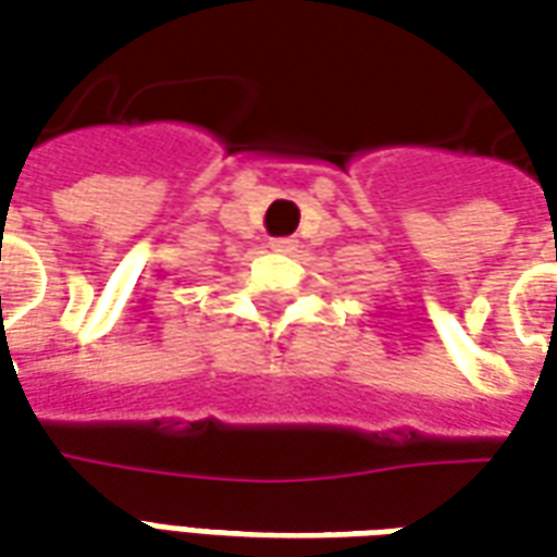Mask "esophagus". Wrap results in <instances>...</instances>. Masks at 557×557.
I'll use <instances>...</instances> for the list:
<instances>
[{"label":"esophagus","instance_id":"obj_1","mask_svg":"<svg viewBox=\"0 0 557 557\" xmlns=\"http://www.w3.org/2000/svg\"><path fill=\"white\" fill-rule=\"evenodd\" d=\"M271 250H274V253H295V250H298V242H295V238H277V242H271Z\"/></svg>","mask_w":557,"mask_h":557}]
</instances>
